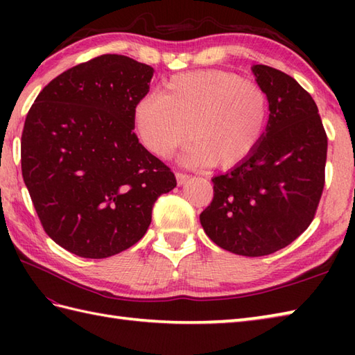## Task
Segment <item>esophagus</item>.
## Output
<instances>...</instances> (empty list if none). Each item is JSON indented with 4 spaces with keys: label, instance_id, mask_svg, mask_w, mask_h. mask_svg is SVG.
I'll list each match as a JSON object with an SVG mask.
<instances>
[{
    "label": "esophagus",
    "instance_id": "obj_1",
    "mask_svg": "<svg viewBox=\"0 0 355 355\" xmlns=\"http://www.w3.org/2000/svg\"><path fill=\"white\" fill-rule=\"evenodd\" d=\"M175 177H177L178 186H183V184H186L191 180V175H187V173H182V172H177Z\"/></svg>",
    "mask_w": 355,
    "mask_h": 355
}]
</instances>
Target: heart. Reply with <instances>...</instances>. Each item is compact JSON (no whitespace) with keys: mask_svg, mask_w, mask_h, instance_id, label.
<instances>
[{"mask_svg":"<svg viewBox=\"0 0 355 355\" xmlns=\"http://www.w3.org/2000/svg\"><path fill=\"white\" fill-rule=\"evenodd\" d=\"M266 119V93L220 70L177 74L160 93L141 97L132 111L134 130L150 154L169 157L187 134L192 140L182 160L221 168L244 162L253 153Z\"/></svg>","mask_w":355,"mask_h":355,"instance_id":"b5f03b06","label":"heart"}]
</instances>
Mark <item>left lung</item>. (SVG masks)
<instances>
[{
	"label": "left lung",
	"instance_id": "obj_1",
	"mask_svg": "<svg viewBox=\"0 0 355 355\" xmlns=\"http://www.w3.org/2000/svg\"><path fill=\"white\" fill-rule=\"evenodd\" d=\"M268 101V123L253 153L212 178L214 200L200 221L216 245L266 256L311 224L325 184L328 139L318 105L288 74L253 65Z\"/></svg>",
	"mask_w": 355,
	"mask_h": 355
}]
</instances>
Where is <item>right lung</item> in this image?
<instances>
[{
	"label": "right lung",
	"mask_w": 355,
	"mask_h": 355,
	"mask_svg": "<svg viewBox=\"0 0 355 355\" xmlns=\"http://www.w3.org/2000/svg\"><path fill=\"white\" fill-rule=\"evenodd\" d=\"M154 69L102 55L59 74L26 117L22 178L45 233L80 258L102 259L145 235L177 180L132 132Z\"/></svg>",
	"instance_id": "obj_1"
}]
</instances>
